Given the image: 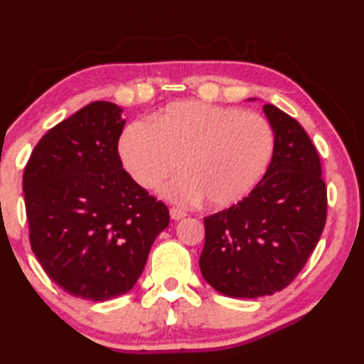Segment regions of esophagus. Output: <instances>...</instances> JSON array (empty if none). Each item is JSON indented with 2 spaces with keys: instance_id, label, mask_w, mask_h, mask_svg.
I'll use <instances>...</instances> for the list:
<instances>
[{
  "instance_id": "obj_1",
  "label": "esophagus",
  "mask_w": 364,
  "mask_h": 364,
  "mask_svg": "<svg viewBox=\"0 0 364 364\" xmlns=\"http://www.w3.org/2000/svg\"><path fill=\"white\" fill-rule=\"evenodd\" d=\"M171 217L172 220H182L183 217H187V213L181 210V208H171Z\"/></svg>"
}]
</instances>
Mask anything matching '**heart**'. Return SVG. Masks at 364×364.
<instances>
[{
    "mask_svg": "<svg viewBox=\"0 0 364 364\" xmlns=\"http://www.w3.org/2000/svg\"><path fill=\"white\" fill-rule=\"evenodd\" d=\"M272 126L255 112L203 101L172 102L156 124L134 121L122 132L119 154L139 186L162 187V196L177 203L205 198L213 208L240 202L265 173L273 156Z\"/></svg>",
    "mask_w": 364,
    "mask_h": 364,
    "instance_id": "heart-1",
    "label": "heart"
}]
</instances>
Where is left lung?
<instances>
[{"label":"left lung","mask_w":364,"mask_h":364,"mask_svg":"<svg viewBox=\"0 0 364 364\" xmlns=\"http://www.w3.org/2000/svg\"><path fill=\"white\" fill-rule=\"evenodd\" d=\"M263 112L275 137L265 176L248 197L203 218L202 277L232 298L267 296L290 285L326 222V186L311 139L273 104Z\"/></svg>","instance_id":"8db88e82"}]
</instances>
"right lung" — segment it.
<instances>
[{
    "instance_id": "obj_1",
    "label": "right lung",
    "mask_w": 364,
    "mask_h": 364,
    "mask_svg": "<svg viewBox=\"0 0 364 364\" xmlns=\"http://www.w3.org/2000/svg\"><path fill=\"white\" fill-rule=\"evenodd\" d=\"M124 124L117 104H87L44 134L24 168L34 255L58 287L82 300L131 290L171 220L122 168Z\"/></svg>"
}]
</instances>
